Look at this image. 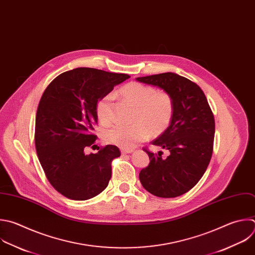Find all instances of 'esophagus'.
<instances>
[{"mask_svg": "<svg viewBox=\"0 0 255 255\" xmlns=\"http://www.w3.org/2000/svg\"><path fill=\"white\" fill-rule=\"evenodd\" d=\"M132 151H133L132 149H121V154L125 155V154H128V153H131Z\"/></svg>", "mask_w": 255, "mask_h": 255, "instance_id": "1", "label": "esophagus"}]
</instances>
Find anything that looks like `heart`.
<instances>
[{
  "mask_svg": "<svg viewBox=\"0 0 255 255\" xmlns=\"http://www.w3.org/2000/svg\"><path fill=\"white\" fill-rule=\"evenodd\" d=\"M119 95L135 110L131 125H113L103 131V139L122 149H131L144 141L148 134L159 136L170 126L174 115L173 97L166 91H157L149 85L130 82L119 90ZM113 97L106 95L96 105V116L100 123L111 122V102Z\"/></svg>",
  "mask_w": 255,
  "mask_h": 255,
  "instance_id": "1",
  "label": "heart"
}]
</instances>
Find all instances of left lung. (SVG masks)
I'll return each instance as SVG.
<instances>
[{
    "instance_id": "1",
    "label": "left lung",
    "mask_w": 255,
    "mask_h": 255,
    "mask_svg": "<svg viewBox=\"0 0 255 255\" xmlns=\"http://www.w3.org/2000/svg\"><path fill=\"white\" fill-rule=\"evenodd\" d=\"M137 80L168 92L175 106L170 126L151 142L170 153L162 158L143 148L150 163L139 173L141 184L158 197L180 196L197 184L208 167L213 152L214 115L201 88L185 77L168 72Z\"/></svg>"
}]
</instances>
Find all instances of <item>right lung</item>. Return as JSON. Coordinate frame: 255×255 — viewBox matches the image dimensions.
I'll list each match as a JSON object with an SVG mask.
<instances>
[{"mask_svg": "<svg viewBox=\"0 0 255 255\" xmlns=\"http://www.w3.org/2000/svg\"><path fill=\"white\" fill-rule=\"evenodd\" d=\"M128 78L76 68L57 76L44 91L36 114L35 146L47 179L65 197L87 200L108 186L119 148L106 145L89 155L84 150L96 143L98 101Z\"/></svg>", "mask_w": 255, "mask_h": 255, "instance_id": "right-lung-1", "label": "right lung"}]
</instances>
